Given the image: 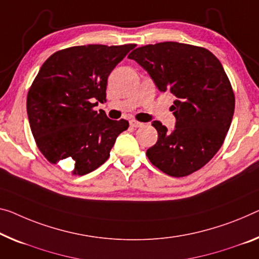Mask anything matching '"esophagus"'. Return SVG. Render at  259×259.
I'll return each mask as SVG.
<instances>
[{
  "instance_id": "1",
  "label": "esophagus",
  "mask_w": 259,
  "mask_h": 259,
  "mask_svg": "<svg viewBox=\"0 0 259 259\" xmlns=\"http://www.w3.org/2000/svg\"><path fill=\"white\" fill-rule=\"evenodd\" d=\"M130 125L132 126V127H134V128H138V127H141L143 124H142V122L137 121V120H131L130 121Z\"/></svg>"
}]
</instances>
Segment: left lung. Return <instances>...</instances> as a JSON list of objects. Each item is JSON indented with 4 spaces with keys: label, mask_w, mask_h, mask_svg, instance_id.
<instances>
[{
    "label": "left lung",
    "mask_w": 259,
    "mask_h": 259,
    "mask_svg": "<svg viewBox=\"0 0 259 259\" xmlns=\"http://www.w3.org/2000/svg\"><path fill=\"white\" fill-rule=\"evenodd\" d=\"M128 58L147 70L158 90L176 97L170 107L175 128L152 122L158 139L147 150L149 161L172 177L202 168L221 148L235 109L221 62L204 47L176 41L138 47Z\"/></svg>",
    "instance_id": "obj_1"
}]
</instances>
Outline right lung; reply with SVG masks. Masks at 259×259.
<instances>
[{
  "instance_id": "add662e5",
  "label": "right lung",
  "mask_w": 259,
  "mask_h": 259,
  "mask_svg": "<svg viewBox=\"0 0 259 259\" xmlns=\"http://www.w3.org/2000/svg\"><path fill=\"white\" fill-rule=\"evenodd\" d=\"M134 44L74 46L44 62L27 94L26 110L38 148L53 164L73 175L102 165L128 121L111 120L104 111L107 77Z\"/></svg>"
}]
</instances>
